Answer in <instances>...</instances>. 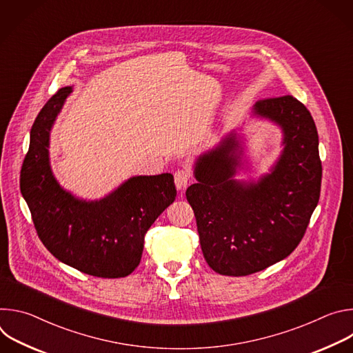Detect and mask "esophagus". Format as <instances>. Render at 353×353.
I'll use <instances>...</instances> for the list:
<instances>
[{
	"label": "esophagus",
	"instance_id": "esophagus-1",
	"mask_svg": "<svg viewBox=\"0 0 353 353\" xmlns=\"http://www.w3.org/2000/svg\"><path fill=\"white\" fill-rule=\"evenodd\" d=\"M190 177H191L190 172H187V170H177L174 173V183H176L177 190H184L188 185V183H190Z\"/></svg>",
	"mask_w": 353,
	"mask_h": 353
}]
</instances>
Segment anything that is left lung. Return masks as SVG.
I'll use <instances>...</instances> for the list:
<instances>
[{
  "instance_id": "8db88e82",
  "label": "left lung",
  "mask_w": 353,
  "mask_h": 353,
  "mask_svg": "<svg viewBox=\"0 0 353 353\" xmlns=\"http://www.w3.org/2000/svg\"><path fill=\"white\" fill-rule=\"evenodd\" d=\"M253 117L282 131V150L270 173L240 181L243 141L233 130L194 163L185 196L208 265L244 276L286 259L303 239L321 188L319 134L310 112L293 96L264 99Z\"/></svg>"
}]
</instances>
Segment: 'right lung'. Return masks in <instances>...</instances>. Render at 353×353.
<instances>
[{"label": "right lung", "mask_w": 353, "mask_h": 353, "mask_svg": "<svg viewBox=\"0 0 353 353\" xmlns=\"http://www.w3.org/2000/svg\"><path fill=\"white\" fill-rule=\"evenodd\" d=\"M72 86L43 106L30 130L21 192L44 247L61 263L92 276L123 278L139 264L143 237L176 199L170 173L134 176L100 199L64 190L50 166V131Z\"/></svg>", "instance_id": "add662e5"}]
</instances>
